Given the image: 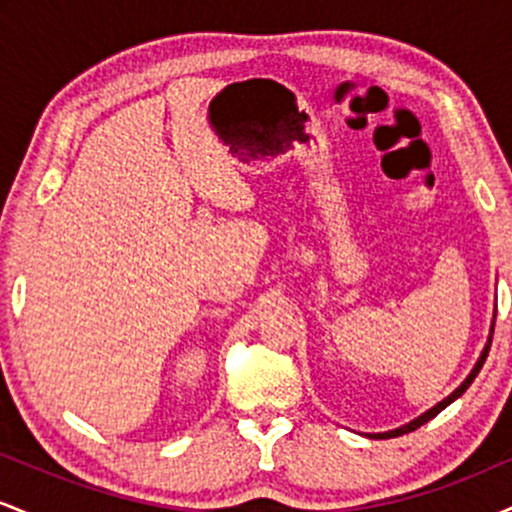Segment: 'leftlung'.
Masks as SVG:
<instances>
[{
    "label": "left lung",
    "instance_id": "left-lung-1",
    "mask_svg": "<svg viewBox=\"0 0 512 512\" xmlns=\"http://www.w3.org/2000/svg\"><path fill=\"white\" fill-rule=\"evenodd\" d=\"M489 349H491V337H489V342H486V349H484V351H481V358H479V361H477V366H474V370H472V373H469V378H467V380H464V383H462L460 387H457V390H455V392H452V395H450L448 399H443V402H440V404H436V407H433V409H428L424 416H419V419H414V421H411V424H407V426L397 428V431H390V433H378V438H397V436H402V433H411V431H416V428H419V426H424V424H426V421H431V419H433V416H438V414H440V411H443L445 407H448V404H450V402H455V399H457V397H460V395H462V392H464V390H467V387L474 383V378H477V375H479V370H481V366H484L486 356H489Z\"/></svg>",
    "mask_w": 512,
    "mask_h": 512
}]
</instances>
